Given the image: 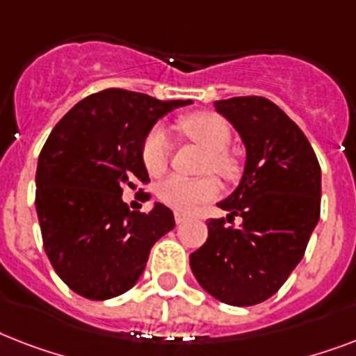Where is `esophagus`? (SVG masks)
Listing matches in <instances>:
<instances>
[{
	"label": "esophagus",
	"mask_w": 356,
	"mask_h": 356,
	"mask_svg": "<svg viewBox=\"0 0 356 356\" xmlns=\"http://www.w3.org/2000/svg\"><path fill=\"white\" fill-rule=\"evenodd\" d=\"M186 220H188V216H186L184 212H175V222L183 223V222H186Z\"/></svg>",
	"instance_id": "esophagus-1"
}]
</instances>
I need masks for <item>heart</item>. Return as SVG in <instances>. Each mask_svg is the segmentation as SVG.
<instances>
[{"mask_svg":"<svg viewBox=\"0 0 356 356\" xmlns=\"http://www.w3.org/2000/svg\"><path fill=\"white\" fill-rule=\"evenodd\" d=\"M179 129L184 136H188L203 149L209 151L207 170L216 172L227 181L238 177L240 172L238 161L227 151L231 144V127L223 116L216 113L190 114L179 122ZM170 155H172V144L168 133L162 127H155L145 136L142 145V161L145 170L155 177L161 175L166 172ZM218 194H220V183L212 175L200 179L172 175L164 179L156 188V195L164 205L184 212L194 211L195 207L214 200Z\"/></svg>","mask_w":356,"mask_h":356,"instance_id":"1","label":"heart"}]
</instances>
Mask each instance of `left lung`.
I'll return each mask as SVG.
<instances>
[{"instance_id":"obj_1","label":"left lung","mask_w":356,"mask_h":356,"mask_svg":"<svg viewBox=\"0 0 356 356\" xmlns=\"http://www.w3.org/2000/svg\"><path fill=\"white\" fill-rule=\"evenodd\" d=\"M214 107L233 123L245 145L240 184L218 203L225 218L207 223L209 238L190 254L203 290L234 307L271 298L303 259L320 220L321 170L303 131L270 99H220Z\"/></svg>"}]
</instances>
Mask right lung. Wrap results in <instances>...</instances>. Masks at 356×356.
Listing matches in <instances>:
<instances>
[{
	"label": "right lung",
	"mask_w": 356,
	"mask_h": 356,
	"mask_svg": "<svg viewBox=\"0 0 356 356\" xmlns=\"http://www.w3.org/2000/svg\"><path fill=\"white\" fill-rule=\"evenodd\" d=\"M190 103L107 88L77 103L46 140L36 214L47 259L75 293L103 301L127 292L153 243L175 227L168 207L129 211L122 192L149 181L142 145L156 120Z\"/></svg>",
	"instance_id": "add662e5"
}]
</instances>
